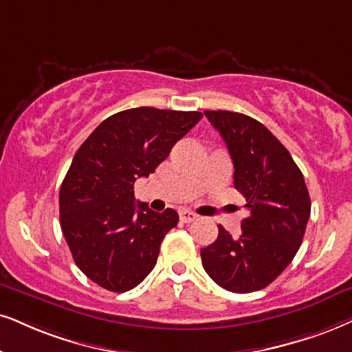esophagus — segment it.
<instances>
[{"instance_id":"esophagus-1","label":"esophagus","mask_w":352,"mask_h":352,"mask_svg":"<svg viewBox=\"0 0 352 352\" xmlns=\"http://www.w3.org/2000/svg\"><path fill=\"white\" fill-rule=\"evenodd\" d=\"M197 219H198V216L195 214L193 211H188V209H182V211H180V221L182 222H193Z\"/></svg>"}]
</instances>
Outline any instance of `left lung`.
Wrapping results in <instances>:
<instances>
[{
	"label": "left lung",
	"instance_id": "obj_1",
	"mask_svg": "<svg viewBox=\"0 0 352 352\" xmlns=\"http://www.w3.org/2000/svg\"><path fill=\"white\" fill-rule=\"evenodd\" d=\"M221 133L234 162V185L250 216L232 239L219 226L201 250L203 268L226 291H260L274 281L299 250L310 217L304 175L289 151L265 124L229 110L204 112Z\"/></svg>",
	"mask_w": 352,
	"mask_h": 352
}]
</instances>
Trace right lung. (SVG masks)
Listing matches in <instances>:
<instances>
[{
	"label": "right lung",
	"mask_w": 352,
	"mask_h": 352,
	"mask_svg": "<svg viewBox=\"0 0 352 352\" xmlns=\"http://www.w3.org/2000/svg\"><path fill=\"white\" fill-rule=\"evenodd\" d=\"M201 118L154 107L123 110L78 149L60 188V222L74 263L100 287L126 292L153 271L179 214L136 203L135 182L149 177Z\"/></svg>",
	"instance_id": "right-lung-1"
}]
</instances>
